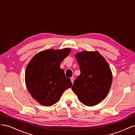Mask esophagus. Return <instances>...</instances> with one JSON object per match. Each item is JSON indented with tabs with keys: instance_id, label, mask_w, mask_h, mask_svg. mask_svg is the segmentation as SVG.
<instances>
[{
	"instance_id": "obj_1",
	"label": "esophagus",
	"mask_w": 135,
	"mask_h": 135,
	"mask_svg": "<svg viewBox=\"0 0 135 135\" xmlns=\"http://www.w3.org/2000/svg\"><path fill=\"white\" fill-rule=\"evenodd\" d=\"M71 81L72 82V83L73 84V81H74V78L73 77H71Z\"/></svg>"
}]
</instances>
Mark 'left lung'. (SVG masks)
<instances>
[{
  "mask_svg": "<svg viewBox=\"0 0 135 135\" xmlns=\"http://www.w3.org/2000/svg\"><path fill=\"white\" fill-rule=\"evenodd\" d=\"M81 71L72 90L86 106H94L108 95L112 73L107 62L98 51H85L75 55Z\"/></svg>",
  "mask_w": 135,
  "mask_h": 135,
  "instance_id": "obj_1",
  "label": "left lung"
}]
</instances>
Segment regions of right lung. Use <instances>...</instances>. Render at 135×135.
<instances>
[{
	"label": "right lung",
	"instance_id": "obj_1",
	"mask_svg": "<svg viewBox=\"0 0 135 135\" xmlns=\"http://www.w3.org/2000/svg\"><path fill=\"white\" fill-rule=\"evenodd\" d=\"M71 50L47 49L36 54L28 64L25 82L33 99L44 106L57 103L64 91L72 87V82L60 68L61 62Z\"/></svg>",
	"mask_w": 135,
	"mask_h": 135
}]
</instances>
